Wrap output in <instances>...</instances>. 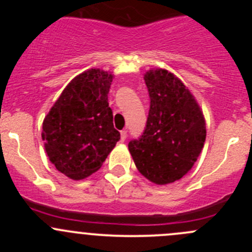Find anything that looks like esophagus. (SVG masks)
I'll use <instances>...</instances> for the list:
<instances>
[{"instance_id":"1","label":"esophagus","mask_w":252,"mask_h":252,"mask_svg":"<svg viewBox=\"0 0 252 252\" xmlns=\"http://www.w3.org/2000/svg\"><path fill=\"white\" fill-rule=\"evenodd\" d=\"M126 130H122L121 131V141L124 142L126 141Z\"/></svg>"}]
</instances>
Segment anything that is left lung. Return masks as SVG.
Here are the masks:
<instances>
[{
    "mask_svg": "<svg viewBox=\"0 0 252 252\" xmlns=\"http://www.w3.org/2000/svg\"><path fill=\"white\" fill-rule=\"evenodd\" d=\"M144 79L150 96L146 126L128 147L145 178L169 184L184 177L201 154L205 118L189 89L173 73L151 69Z\"/></svg>",
    "mask_w": 252,
    "mask_h": 252,
    "instance_id": "obj_1",
    "label": "left lung"
}]
</instances>
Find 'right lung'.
Masks as SVG:
<instances>
[{
	"label": "right lung",
	"mask_w": 252,
	"mask_h": 252,
	"mask_svg": "<svg viewBox=\"0 0 252 252\" xmlns=\"http://www.w3.org/2000/svg\"><path fill=\"white\" fill-rule=\"evenodd\" d=\"M112 79L101 69L81 73L45 117L42 140L48 158L70 179H84L100 169L121 139L108 106Z\"/></svg>",
	"instance_id": "right-lung-1"
}]
</instances>
